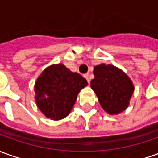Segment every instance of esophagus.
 <instances>
[{"label": "esophagus", "instance_id": "obj_1", "mask_svg": "<svg viewBox=\"0 0 158 158\" xmlns=\"http://www.w3.org/2000/svg\"><path fill=\"white\" fill-rule=\"evenodd\" d=\"M89 74H85V75H84V76H83V77H85L86 79H87V81H88V82H89V81H90V80H89Z\"/></svg>", "mask_w": 158, "mask_h": 158}]
</instances>
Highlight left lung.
<instances>
[{
    "instance_id": "obj_1",
    "label": "left lung",
    "mask_w": 158,
    "mask_h": 158,
    "mask_svg": "<svg viewBox=\"0 0 158 158\" xmlns=\"http://www.w3.org/2000/svg\"><path fill=\"white\" fill-rule=\"evenodd\" d=\"M94 75L90 86L102 108L109 114L126 110L134 91L132 81L127 74L114 65L102 64L94 68Z\"/></svg>"
}]
</instances>
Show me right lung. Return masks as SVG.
<instances>
[{"mask_svg": "<svg viewBox=\"0 0 158 158\" xmlns=\"http://www.w3.org/2000/svg\"><path fill=\"white\" fill-rule=\"evenodd\" d=\"M88 81L64 64H53L41 73L35 82L36 103L45 117L59 120L67 117L77 94Z\"/></svg>", "mask_w": 158, "mask_h": 158, "instance_id": "1", "label": "right lung"}]
</instances>
